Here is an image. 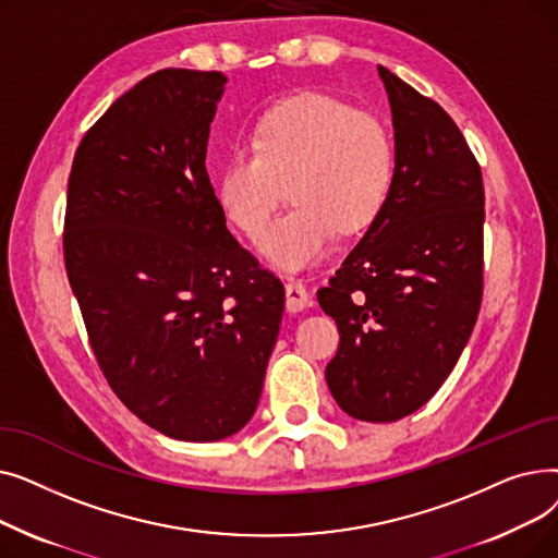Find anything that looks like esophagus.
<instances>
[{
	"instance_id": "obj_1",
	"label": "esophagus",
	"mask_w": 558,
	"mask_h": 558,
	"mask_svg": "<svg viewBox=\"0 0 558 558\" xmlns=\"http://www.w3.org/2000/svg\"><path fill=\"white\" fill-rule=\"evenodd\" d=\"M284 291H287V310L289 312H301L310 305V294L301 280H289L284 284Z\"/></svg>"
}]
</instances>
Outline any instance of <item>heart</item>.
I'll return each mask as SVG.
<instances>
[{
    "label": "heart",
    "mask_w": 558,
    "mask_h": 558,
    "mask_svg": "<svg viewBox=\"0 0 558 558\" xmlns=\"http://www.w3.org/2000/svg\"><path fill=\"white\" fill-rule=\"evenodd\" d=\"M398 151L389 126L332 95L303 93L264 110L251 146L232 149L217 173L223 217L257 240L281 185L292 205L262 233L259 248L287 269L303 267L332 234L368 230L389 205Z\"/></svg>",
    "instance_id": "b5f03b06"
}]
</instances>
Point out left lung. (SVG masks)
<instances>
[{"mask_svg":"<svg viewBox=\"0 0 558 558\" xmlns=\"http://www.w3.org/2000/svg\"><path fill=\"white\" fill-rule=\"evenodd\" d=\"M398 173L379 217L318 305L335 318L328 387L345 414H414L457 366L484 294V181L452 117L387 68Z\"/></svg>","mask_w":558,"mask_h":558,"instance_id":"1","label":"left lung"}]
</instances>
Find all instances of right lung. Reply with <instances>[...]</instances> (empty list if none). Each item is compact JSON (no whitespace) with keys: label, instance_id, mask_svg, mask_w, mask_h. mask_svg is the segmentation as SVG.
Here are the masks:
<instances>
[{"label":"right lung","instance_id":"right-lung-1","mask_svg":"<svg viewBox=\"0 0 558 558\" xmlns=\"http://www.w3.org/2000/svg\"><path fill=\"white\" fill-rule=\"evenodd\" d=\"M223 83L142 78L87 129L68 181L65 271L97 364L140 421L181 441L251 421L284 307L205 169Z\"/></svg>","mask_w":558,"mask_h":558}]
</instances>
